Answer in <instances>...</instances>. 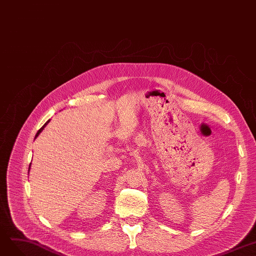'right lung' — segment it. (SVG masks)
I'll return each instance as SVG.
<instances>
[{"label": "right lung", "instance_id": "add662e5", "mask_svg": "<svg viewBox=\"0 0 256 256\" xmlns=\"http://www.w3.org/2000/svg\"><path fill=\"white\" fill-rule=\"evenodd\" d=\"M48 122H50V120H48V121H47V122L45 123V124H44V126H42V128H41L39 130H38V133L36 134V137H34V139H36V138L38 136H39V135H40V133H41V132H42V130H44V128H45V126H47V123H48ZM30 168H28V172H30Z\"/></svg>", "mask_w": 256, "mask_h": 256}]
</instances>
